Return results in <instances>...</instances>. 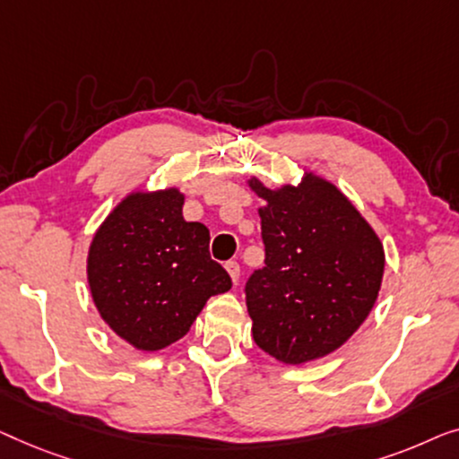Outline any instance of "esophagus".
<instances>
[{"label": "esophagus", "mask_w": 459, "mask_h": 459, "mask_svg": "<svg viewBox=\"0 0 459 459\" xmlns=\"http://www.w3.org/2000/svg\"><path fill=\"white\" fill-rule=\"evenodd\" d=\"M227 273H229V276L232 279V282H238V279H241V266H238L237 262H227Z\"/></svg>", "instance_id": "1"}]
</instances>
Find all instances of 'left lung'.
I'll list each match as a JSON object with an SVG mask.
<instances>
[{"mask_svg": "<svg viewBox=\"0 0 459 459\" xmlns=\"http://www.w3.org/2000/svg\"><path fill=\"white\" fill-rule=\"evenodd\" d=\"M247 185L266 202L257 210L266 266L245 289L255 345L291 366L325 358L372 312L383 241L337 185L306 168L299 185Z\"/></svg>", "mask_w": 459, "mask_h": 459, "instance_id": "8db88e82", "label": "left lung"}]
</instances>
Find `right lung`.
I'll return each mask as SVG.
<instances>
[{"mask_svg": "<svg viewBox=\"0 0 459 459\" xmlns=\"http://www.w3.org/2000/svg\"><path fill=\"white\" fill-rule=\"evenodd\" d=\"M178 186L134 189L95 230L87 282L101 320L139 351L183 339L230 276L210 257V230L183 218Z\"/></svg>", "mask_w": 459, "mask_h": 459, "instance_id": "add662e5", "label": "right lung"}]
</instances>
